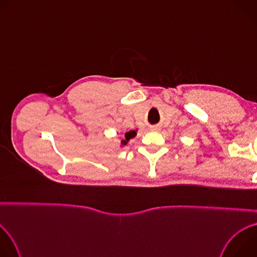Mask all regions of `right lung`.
Returning <instances> with one entry per match:
<instances>
[{
  "label": "right lung",
  "instance_id": "1",
  "mask_svg": "<svg viewBox=\"0 0 257 257\" xmlns=\"http://www.w3.org/2000/svg\"><path fill=\"white\" fill-rule=\"evenodd\" d=\"M136 131L137 130H131V131H128V132H126L125 133V139L124 140H122L121 141V143H122V145H126L127 143H128V141L131 139V138H133V137H135L136 136Z\"/></svg>",
  "mask_w": 257,
  "mask_h": 257
}]
</instances>
